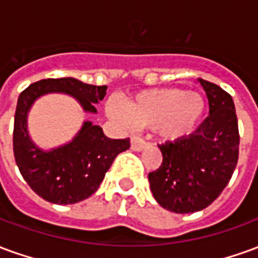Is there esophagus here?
I'll use <instances>...</instances> for the list:
<instances>
[{
  "instance_id": "1",
  "label": "esophagus",
  "mask_w": 258,
  "mask_h": 258,
  "mask_svg": "<svg viewBox=\"0 0 258 258\" xmlns=\"http://www.w3.org/2000/svg\"><path fill=\"white\" fill-rule=\"evenodd\" d=\"M148 142L140 138V137H133V140H131V149L135 152H141L144 151L145 148H148Z\"/></svg>"
}]
</instances>
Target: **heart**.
<instances>
[{"label": "heart", "instance_id": "1", "mask_svg": "<svg viewBox=\"0 0 258 258\" xmlns=\"http://www.w3.org/2000/svg\"><path fill=\"white\" fill-rule=\"evenodd\" d=\"M205 110L203 96L181 88L142 91L125 101V109L116 99H109L106 105L107 114L114 120L156 127L163 138L173 141L192 134Z\"/></svg>", "mask_w": 258, "mask_h": 258}]
</instances>
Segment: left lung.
<instances>
[{"label":"left lung","instance_id":"obj_1","mask_svg":"<svg viewBox=\"0 0 258 258\" xmlns=\"http://www.w3.org/2000/svg\"><path fill=\"white\" fill-rule=\"evenodd\" d=\"M209 99V116L194 134L159 145L163 163L148 175L153 198L166 210L188 214L206 209L232 177L239 131L232 96L199 79Z\"/></svg>","mask_w":258,"mask_h":258}]
</instances>
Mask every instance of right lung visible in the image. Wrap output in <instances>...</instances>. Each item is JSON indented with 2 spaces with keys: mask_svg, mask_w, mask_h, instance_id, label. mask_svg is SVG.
<instances>
[{
  "mask_svg": "<svg viewBox=\"0 0 258 258\" xmlns=\"http://www.w3.org/2000/svg\"><path fill=\"white\" fill-rule=\"evenodd\" d=\"M106 85L85 84L73 77L40 80L29 85L18 99L14 124V155L25 181L40 198L55 205H73L90 198L118 153L130 148V140H110L99 125L84 121L73 140L49 151L30 138L27 114L33 103L47 94H66L83 110L96 113L94 105L106 95Z\"/></svg>",
  "mask_w": 258,
  "mask_h": 258,
  "instance_id": "1",
  "label": "right lung"
}]
</instances>
